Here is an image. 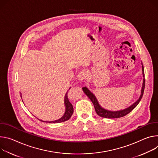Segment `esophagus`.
<instances>
[{"mask_svg": "<svg viewBox=\"0 0 158 158\" xmlns=\"http://www.w3.org/2000/svg\"><path fill=\"white\" fill-rule=\"evenodd\" d=\"M86 77H87V73H86L85 71H81V72H80L78 74V75H77L78 79L79 80H80V81H81V80L85 79Z\"/></svg>", "mask_w": 158, "mask_h": 158, "instance_id": "34e87169", "label": "esophagus"}]
</instances>
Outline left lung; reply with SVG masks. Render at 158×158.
Masks as SVG:
<instances>
[{
    "instance_id": "8db88e82",
    "label": "left lung",
    "mask_w": 158,
    "mask_h": 158,
    "mask_svg": "<svg viewBox=\"0 0 158 158\" xmlns=\"http://www.w3.org/2000/svg\"><path fill=\"white\" fill-rule=\"evenodd\" d=\"M142 69H143V77H144V66L143 65L142 66ZM144 88H145V78L143 79V87H142V90H141V96H140L139 98L138 99V100H137L134 104H132L131 106H130L129 107L122 110H120V111H116V112H112V111H109L107 110H106L103 109L102 107H101L100 106V105L96 98V97H95V95L86 88V87H83L82 89L84 92V93L87 95L90 100L92 102L94 107H95V110L96 113L98 115H99L100 117H103V118H120L122 117H124L125 115H126L127 114H128L129 113H130L139 104V102L141 101L143 94H144Z\"/></svg>"
}]
</instances>
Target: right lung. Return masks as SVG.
I'll use <instances>...</instances> for the list:
<instances>
[{
	"mask_svg": "<svg viewBox=\"0 0 158 158\" xmlns=\"http://www.w3.org/2000/svg\"><path fill=\"white\" fill-rule=\"evenodd\" d=\"M70 89H69V90ZM68 90L67 91V92L66 93L65 97H64V105H65V107H66V110H65V113L63 115V116L60 118L58 120H55V121H51V122H44L43 120H41L42 122H49V123H60V122H63L64 121H66L68 120H69V118L72 117L73 113V107L72 104L70 103L68 97Z\"/></svg>",
	"mask_w": 158,
	"mask_h": 158,
	"instance_id": "right-lung-1",
	"label": "right lung"
}]
</instances>
